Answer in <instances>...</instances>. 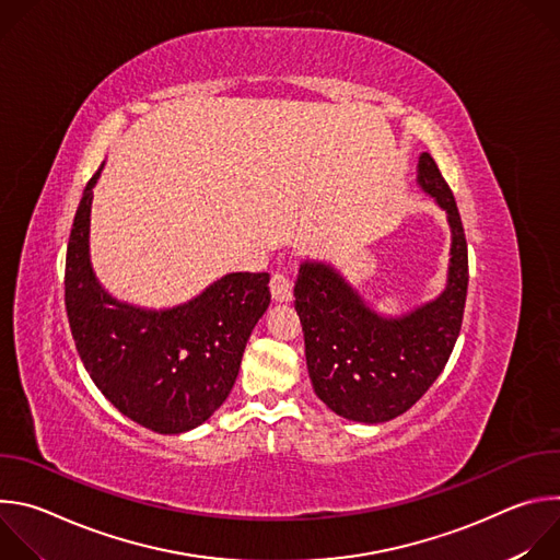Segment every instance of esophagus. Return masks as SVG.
<instances>
[{
    "instance_id": "obj_1",
    "label": "esophagus",
    "mask_w": 560,
    "mask_h": 560,
    "mask_svg": "<svg viewBox=\"0 0 560 560\" xmlns=\"http://www.w3.org/2000/svg\"><path fill=\"white\" fill-rule=\"evenodd\" d=\"M270 292L275 301H290L292 299V281L283 272H275L270 279Z\"/></svg>"
}]
</instances>
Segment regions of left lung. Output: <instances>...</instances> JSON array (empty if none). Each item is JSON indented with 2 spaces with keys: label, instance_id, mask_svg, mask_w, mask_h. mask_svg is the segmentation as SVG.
I'll return each instance as SVG.
<instances>
[{
  "label": "left lung",
  "instance_id": "8db88e82",
  "mask_svg": "<svg viewBox=\"0 0 560 560\" xmlns=\"http://www.w3.org/2000/svg\"><path fill=\"white\" fill-rule=\"evenodd\" d=\"M417 168V184L445 210L452 230L447 283L436 299L385 316L330 264L303 261L294 281L312 387L348 421L372 425L408 412L443 372L460 332L469 279L460 214L428 152Z\"/></svg>",
  "mask_w": 560,
  "mask_h": 560
}]
</instances>
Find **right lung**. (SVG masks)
<instances>
[{
  "instance_id": "right-lung-1",
  "label": "right lung",
  "mask_w": 560,
  "mask_h": 560,
  "mask_svg": "<svg viewBox=\"0 0 560 560\" xmlns=\"http://www.w3.org/2000/svg\"><path fill=\"white\" fill-rule=\"evenodd\" d=\"M79 201L66 253V312L93 383L130 421L182 434L225 401L250 332L270 305L268 272H230L195 299L148 310L104 290L91 264L93 188Z\"/></svg>"
}]
</instances>
